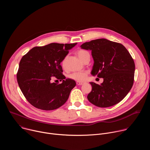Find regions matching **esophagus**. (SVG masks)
Wrapping results in <instances>:
<instances>
[{
  "label": "esophagus",
  "mask_w": 150,
  "mask_h": 150,
  "mask_svg": "<svg viewBox=\"0 0 150 150\" xmlns=\"http://www.w3.org/2000/svg\"><path fill=\"white\" fill-rule=\"evenodd\" d=\"M84 83V82H79V81H77L76 82V84L78 85H83Z\"/></svg>",
  "instance_id": "esophagus-1"
}]
</instances>
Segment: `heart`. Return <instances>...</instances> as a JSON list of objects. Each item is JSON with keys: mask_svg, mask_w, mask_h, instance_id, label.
Wrapping results in <instances>:
<instances>
[{"mask_svg": "<svg viewBox=\"0 0 150 150\" xmlns=\"http://www.w3.org/2000/svg\"><path fill=\"white\" fill-rule=\"evenodd\" d=\"M87 54H89V53L87 51L83 50H79L77 52V55L81 60H82L83 59ZM65 59H63V61L62 62V64L63 66L65 65ZM87 76V72L80 71V72H74L71 73L69 75V77L77 81H83L86 79Z\"/></svg>", "mask_w": 150, "mask_h": 150, "instance_id": "b5f03b06", "label": "heart"}]
</instances>
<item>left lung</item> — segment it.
Instances as JSON below:
<instances>
[{
	"instance_id": "1",
	"label": "left lung",
	"mask_w": 150,
	"mask_h": 150,
	"mask_svg": "<svg viewBox=\"0 0 150 150\" xmlns=\"http://www.w3.org/2000/svg\"><path fill=\"white\" fill-rule=\"evenodd\" d=\"M81 49L91 50L94 64L91 74L103 78L98 85L90 82L88 101L99 108H108L121 101L132 87L135 63L122 45L105 38L86 42Z\"/></svg>"
}]
</instances>
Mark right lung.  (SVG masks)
Masks as SVG:
<instances>
[{
	"mask_svg": "<svg viewBox=\"0 0 150 150\" xmlns=\"http://www.w3.org/2000/svg\"><path fill=\"white\" fill-rule=\"evenodd\" d=\"M77 43L49 44L31 49L21 59L16 75L19 87L28 101L35 108L52 110L68 100L75 87L74 80L62 74L60 63ZM60 79V84L52 79Z\"/></svg>",
	"mask_w": 150,
	"mask_h": 150,
	"instance_id": "add662e5",
	"label": "right lung"
}]
</instances>
